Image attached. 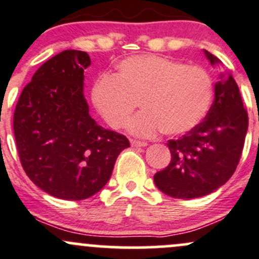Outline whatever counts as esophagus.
Listing matches in <instances>:
<instances>
[{"instance_id": "1", "label": "esophagus", "mask_w": 259, "mask_h": 259, "mask_svg": "<svg viewBox=\"0 0 259 259\" xmlns=\"http://www.w3.org/2000/svg\"><path fill=\"white\" fill-rule=\"evenodd\" d=\"M130 144H132V146H134V148H144V146L148 145L145 141H139V140H130Z\"/></svg>"}]
</instances>
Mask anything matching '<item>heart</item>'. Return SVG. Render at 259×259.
<instances>
[{
	"label": "heart",
	"instance_id": "obj_1",
	"mask_svg": "<svg viewBox=\"0 0 259 259\" xmlns=\"http://www.w3.org/2000/svg\"><path fill=\"white\" fill-rule=\"evenodd\" d=\"M92 98L113 129L124 126L140 102L144 110L129 122V132L143 138L160 132L175 137L203 120L212 104L213 83L203 68L149 54L120 62L114 77L95 81Z\"/></svg>",
	"mask_w": 259,
	"mask_h": 259
}]
</instances>
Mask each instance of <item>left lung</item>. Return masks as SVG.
<instances>
[{"mask_svg":"<svg viewBox=\"0 0 259 259\" xmlns=\"http://www.w3.org/2000/svg\"><path fill=\"white\" fill-rule=\"evenodd\" d=\"M212 65L220 59L207 51ZM214 84V100L207 115L178 140H168L171 161L155 174L157 189L174 198H197L212 194L237 167L248 129V115L231 74Z\"/></svg>","mask_w":259,"mask_h":259,"instance_id":"8db88e82","label":"left lung"}]
</instances>
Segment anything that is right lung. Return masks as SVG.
Instances as JSON below:
<instances>
[{
	"label": "right lung",
	"instance_id": "add662e5",
	"mask_svg": "<svg viewBox=\"0 0 259 259\" xmlns=\"http://www.w3.org/2000/svg\"><path fill=\"white\" fill-rule=\"evenodd\" d=\"M87 52L67 50L40 65L24 87L13 115L23 170L57 198L79 201L99 192L116 157L129 148L124 135L98 125L84 98Z\"/></svg>",
	"mask_w": 259,
	"mask_h": 259
}]
</instances>
